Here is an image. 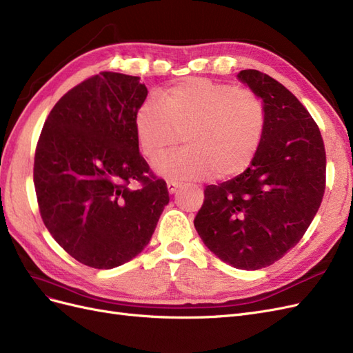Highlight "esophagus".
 <instances>
[{
  "label": "esophagus",
  "instance_id": "1",
  "mask_svg": "<svg viewBox=\"0 0 353 353\" xmlns=\"http://www.w3.org/2000/svg\"><path fill=\"white\" fill-rule=\"evenodd\" d=\"M168 191H169V194H174V193H176V190L179 188V184L178 183H168Z\"/></svg>",
  "mask_w": 353,
  "mask_h": 353
}]
</instances>
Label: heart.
I'll list each match as a JSON object with an SVG mask.
<instances>
[{"mask_svg":"<svg viewBox=\"0 0 353 353\" xmlns=\"http://www.w3.org/2000/svg\"><path fill=\"white\" fill-rule=\"evenodd\" d=\"M141 153L154 160L181 140L187 148L154 163L156 174L170 181H228L245 172L258 154L266 109L258 94L206 78H187L144 101L135 117Z\"/></svg>","mask_w":353,"mask_h":353,"instance_id":"heart-1","label":"heart"}]
</instances>
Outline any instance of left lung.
Returning a JSON list of instances; mask_svg holds the SVG:
<instances>
[{"label": "left lung", "instance_id": "8db88e82", "mask_svg": "<svg viewBox=\"0 0 353 353\" xmlns=\"http://www.w3.org/2000/svg\"><path fill=\"white\" fill-rule=\"evenodd\" d=\"M237 78L265 104L263 140L245 172L206 187L194 227L222 262L256 271L281 259L311 225L325 190V148L315 121L284 85L253 69Z\"/></svg>", "mask_w": 353, "mask_h": 353}]
</instances>
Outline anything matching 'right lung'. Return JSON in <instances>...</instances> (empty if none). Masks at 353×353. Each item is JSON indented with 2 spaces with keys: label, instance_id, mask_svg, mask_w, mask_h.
<instances>
[{
  "label": "right lung",
  "instance_id": "right-lung-1",
  "mask_svg": "<svg viewBox=\"0 0 353 353\" xmlns=\"http://www.w3.org/2000/svg\"><path fill=\"white\" fill-rule=\"evenodd\" d=\"M147 92L138 77L103 72L63 95L42 128L34 165L42 221L91 268L112 270L140 254L169 203L135 137ZM134 179L140 190L127 187Z\"/></svg>",
  "mask_w": 353,
  "mask_h": 353
}]
</instances>
